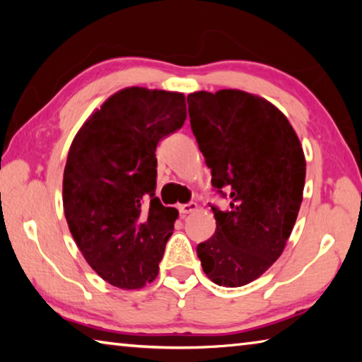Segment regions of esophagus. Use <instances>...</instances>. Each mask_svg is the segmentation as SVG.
Segmentation results:
<instances>
[{"label":"esophagus","mask_w":362,"mask_h":362,"mask_svg":"<svg viewBox=\"0 0 362 362\" xmlns=\"http://www.w3.org/2000/svg\"><path fill=\"white\" fill-rule=\"evenodd\" d=\"M196 209H198V204H196V203H188V204H180V206H179V212L182 214V216H187V214H192V212H194Z\"/></svg>","instance_id":"1"}]
</instances>
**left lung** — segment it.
Segmentation results:
<instances>
[{
    "label": "left lung",
    "instance_id": "left-lung-1",
    "mask_svg": "<svg viewBox=\"0 0 362 362\" xmlns=\"http://www.w3.org/2000/svg\"><path fill=\"white\" fill-rule=\"evenodd\" d=\"M189 124L212 187L228 209L211 206L216 233L196 252L223 287L252 283L283 254L298 216L306 164L286 116L262 97L236 89L187 97Z\"/></svg>",
    "mask_w": 362,
    "mask_h": 362
}]
</instances>
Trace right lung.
Returning a JSON list of instances; mask_svg holds the SVG:
<instances>
[{
    "label": "right lung",
    "mask_w": 362,
    "mask_h": 362,
    "mask_svg": "<svg viewBox=\"0 0 362 362\" xmlns=\"http://www.w3.org/2000/svg\"><path fill=\"white\" fill-rule=\"evenodd\" d=\"M185 119L183 94L127 88L84 122L70 146L66 223L86 262L112 286L139 289L159 272L179 212L155 196V151Z\"/></svg>",
    "instance_id": "obj_1"
}]
</instances>
